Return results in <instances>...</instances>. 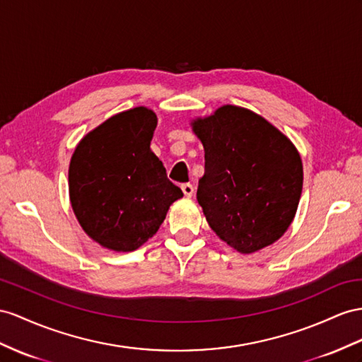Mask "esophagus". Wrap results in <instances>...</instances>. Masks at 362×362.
Returning <instances> with one entry per match:
<instances>
[{
    "mask_svg": "<svg viewBox=\"0 0 362 362\" xmlns=\"http://www.w3.org/2000/svg\"><path fill=\"white\" fill-rule=\"evenodd\" d=\"M180 188H182V191H183L185 196H187V197H192V194H194V187H192L191 183H183Z\"/></svg>",
    "mask_w": 362,
    "mask_h": 362,
    "instance_id": "obj_1",
    "label": "esophagus"
}]
</instances>
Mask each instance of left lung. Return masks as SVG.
<instances>
[{
    "label": "left lung",
    "instance_id": "left-lung-1",
    "mask_svg": "<svg viewBox=\"0 0 362 362\" xmlns=\"http://www.w3.org/2000/svg\"><path fill=\"white\" fill-rule=\"evenodd\" d=\"M205 148L197 202L212 230L230 247L252 254L289 228L303 189V163L293 144L266 119L235 105L197 119Z\"/></svg>",
    "mask_w": 362,
    "mask_h": 362
}]
</instances>
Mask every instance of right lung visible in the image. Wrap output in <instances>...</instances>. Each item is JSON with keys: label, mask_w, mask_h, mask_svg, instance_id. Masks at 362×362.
<instances>
[{"label": "right lung", "mask_w": 362, "mask_h": 362, "mask_svg": "<svg viewBox=\"0 0 362 362\" xmlns=\"http://www.w3.org/2000/svg\"><path fill=\"white\" fill-rule=\"evenodd\" d=\"M156 125L145 107L122 111L90 132L71 156V208L88 237L111 251L142 246L183 197L150 148Z\"/></svg>", "instance_id": "obj_1"}]
</instances>
